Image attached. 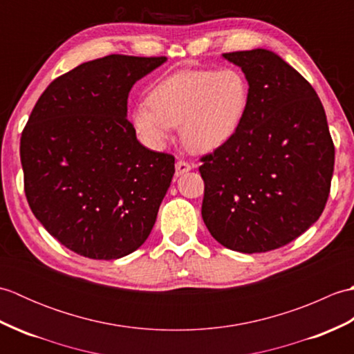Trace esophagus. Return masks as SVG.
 Masks as SVG:
<instances>
[{
	"mask_svg": "<svg viewBox=\"0 0 354 354\" xmlns=\"http://www.w3.org/2000/svg\"><path fill=\"white\" fill-rule=\"evenodd\" d=\"M190 170H192V164L190 162L183 161V160L176 161V164H175V175L176 176H181V175H184V173L190 171Z\"/></svg>",
	"mask_w": 354,
	"mask_h": 354,
	"instance_id": "34e87169",
	"label": "esophagus"
}]
</instances>
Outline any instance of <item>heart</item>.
<instances>
[{
  "mask_svg": "<svg viewBox=\"0 0 354 354\" xmlns=\"http://www.w3.org/2000/svg\"><path fill=\"white\" fill-rule=\"evenodd\" d=\"M149 104L131 112L133 129L150 147H162L171 127L196 152H212L234 138L250 106V85L236 68L185 70L158 82Z\"/></svg>",
  "mask_w": 354,
  "mask_h": 354,
  "instance_id": "obj_1",
  "label": "heart"
}]
</instances>
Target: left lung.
Wrapping results in <instances>:
<instances>
[{"mask_svg": "<svg viewBox=\"0 0 354 354\" xmlns=\"http://www.w3.org/2000/svg\"><path fill=\"white\" fill-rule=\"evenodd\" d=\"M250 85V106L227 145L201 158L202 219L232 251L288 245L319 219L333 176L335 146L318 94L275 53H225Z\"/></svg>", "mask_w": 354, "mask_h": 354, "instance_id": "8db88e82", "label": "left lung"}]
</instances>
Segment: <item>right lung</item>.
<instances>
[{"mask_svg": "<svg viewBox=\"0 0 354 354\" xmlns=\"http://www.w3.org/2000/svg\"><path fill=\"white\" fill-rule=\"evenodd\" d=\"M165 61L111 55L82 64L51 82L22 131L28 205L53 237L84 257H124L153 228L175 156L137 140L127 97Z\"/></svg>", "mask_w": 354, "mask_h": 354, "instance_id": "add662e5", "label": "right lung"}]
</instances>
